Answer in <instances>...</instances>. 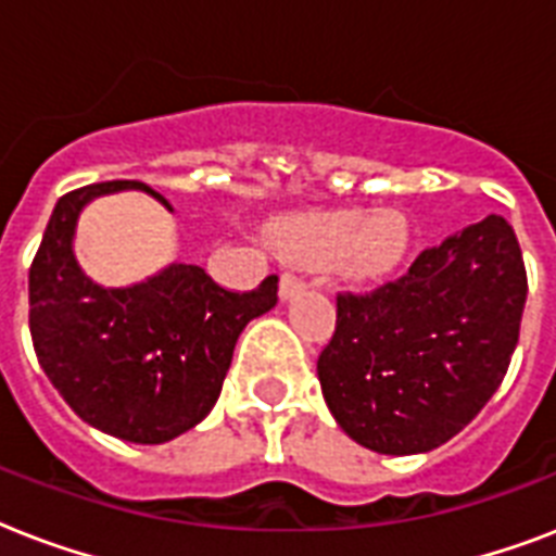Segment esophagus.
Listing matches in <instances>:
<instances>
[{"label":"esophagus","instance_id":"obj_1","mask_svg":"<svg viewBox=\"0 0 556 556\" xmlns=\"http://www.w3.org/2000/svg\"><path fill=\"white\" fill-rule=\"evenodd\" d=\"M305 291V282L303 279H296L294 274H282V279H279V300H294V296H300Z\"/></svg>","mask_w":556,"mask_h":556}]
</instances>
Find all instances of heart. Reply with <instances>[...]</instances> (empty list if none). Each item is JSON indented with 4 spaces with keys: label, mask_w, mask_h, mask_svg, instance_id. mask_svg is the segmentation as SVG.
<instances>
[{
    "label": "heart",
    "mask_w": 556,
    "mask_h": 556,
    "mask_svg": "<svg viewBox=\"0 0 556 556\" xmlns=\"http://www.w3.org/2000/svg\"><path fill=\"white\" fill-rule=\"evenodd\" d=\"M282 251L305 265H329L352 282L395 274L413 248V225L401 210H308L282 218L274 230Z\"/></svg>",
    "instance_id": "heart-1"
}]
</instances>
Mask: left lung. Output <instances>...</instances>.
Here are the masks:
<instances>
[{"instance_id": "8db88e82", "label": "left lung", "mask_w": 556, "mask_h": 556, "mask_svg": "<svg viewBox=\"0 0 556 556\" xmlns=\"http://www.w3.org/2000/svg\"><path fill=\"white\" fill-rule=\"evenodd\" d=\"M526 294L522 251L502 216L447 236L397 282L340 294L317 361L340 430L387 456L430 453L465 430L508 371Z\"/></svg>"}]
</instances>
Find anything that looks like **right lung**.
Instances as JSON below:
<instances>
[{"label":"right lung","mask_w":556,"mask_h":556,"mask_svg":"<svg viewBox=\"0 0 556 556\" xmlns=\"http://www.w3.org/2000/svg\"><path fill=\"white\" fill-rule=\"evenodd\" d=\"M141 190L106 181L56 201L28 277L30 338L39 366L83 421L132 444H164L216 406L244 326L277 305V277L248 294L218 288L199 265L167 268L126 288L98 286L74 256L89 201Z\"/></svg>","instance_id":"add662e5"}]
</instances>
